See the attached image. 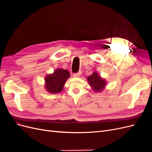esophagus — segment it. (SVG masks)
I'll list each match as a JSON object with an SVG mask.
<instances>
[{
	"instance_id": "obj_1",
	"label": "esophagus",
	"mask_w": 152,
	"mask_h": 152,
	"mask_svg": "<svg viewBox=\"0 0 152 152\" xmlns=\"http://www.w3.org/2000/svg\"><path fill=\"white\" fill-rule=\"evenodd\" d=\"M82 75V71L80 70L79 72H78L77 73H75L73 74V76L75 77H80Z\"/></svg>"
}]
</instances>
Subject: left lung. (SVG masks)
<instances>
[{
	"mask_svg": "<svg viewBox=\"0 0 152 152\" xmlns=\"http://www.w3.org/2000/svg\"><path fill=\"white\" fill-rule=\"evenodd\" d=\"M87 80L91 87L93 89L98 92L104 89V87L106 86V81L101 77L97 72H94L93 75H91L87 77Z\"/></svg>",
	"mask_w": 152,
	"mask_h": 152,
	"instance_id": "1",
	"label": "left lung"
}]
</instances>
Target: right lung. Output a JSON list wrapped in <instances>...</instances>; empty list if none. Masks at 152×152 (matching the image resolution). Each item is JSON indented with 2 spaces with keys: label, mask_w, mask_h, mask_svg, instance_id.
Wrapping results in <instances>:
<instances>
[{
  "label": "right lung",
  "mask_w": 152,
  "mask_h": 152,
  "mask_svg": "<svg viewBox=\"0 0 152 152\" xmlns=\"http://www.w3.org/2000/svg\"><path fill=\"white\" fill-rule=\"evenodd\" d=\"M70 77V73L66 70L59 68L53 74L48 75L45 78V88L50 93H58L63 90L66 80Z\"/></svg>",
  "instance_id": "1"
}]
</instances>
